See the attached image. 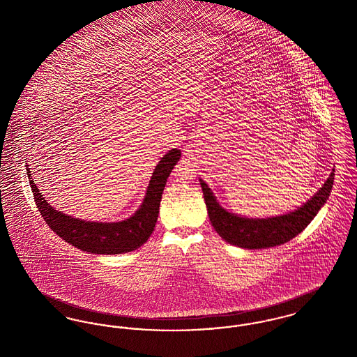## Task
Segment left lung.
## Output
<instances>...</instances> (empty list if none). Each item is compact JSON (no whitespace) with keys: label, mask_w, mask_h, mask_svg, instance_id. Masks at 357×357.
<instances>
[{"label":"left lung","mask_w":357,"mask_h":357,"mask_svg":"<svg viewBox=\"0 0 357 357\" xmlns=\"http://www.w3.org/2000/svg\"><path fill=\"white\" fill-rule=\"evenodd\" d=\"M335 170L320 190L301 207L269 218H248L227 211L218 204L211 188L199 179L208 218L215 231L227 243L242 249H266L282 245L298 236L317 215L332 191Z\"/></svg>","instance_id":"1"}]
</instances>
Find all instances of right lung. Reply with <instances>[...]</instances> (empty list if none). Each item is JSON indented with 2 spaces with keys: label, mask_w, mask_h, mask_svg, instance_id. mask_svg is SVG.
I'll use <instances>...</instances> for the list:
<instances>
[{
  "label": "right lung",
  "mask_w": 357,
  "mask_h": 357,
  "mask_svg": "<svg viewBox=\"0 0 357 357\" xmlns=\"http://www.w3.org/2000/svg\"><path fill=\"white\" fill-rule=\"evenodd\" d=\"M179 159L181 150L178 149H172L160 159L140 207L130 218L119 222L84 221L53 208L34 185L29 169L26 174L38 211L59 237L86 253L123 255L140 248L153 234L163 190Z\"/></svg>",
  "instance_id": "add662e5"
}]
</instances>
